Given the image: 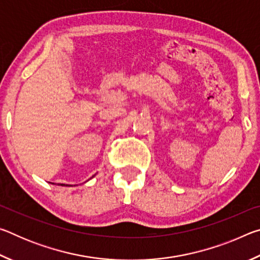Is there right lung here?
<instances>
[{
  "instance_id": "obj_1",
  "label": "right lung",
  "mask_w": 260,
  "mask_h": 260,
  "mask_svg": "<svg viewBox=\"0 0 260 260\" xmlns=\"http://www.w3.org/2000/svg\"><path fill=\"white\" fill-rule=\"evenodd\" d=\"M61 186H65V184H61ZM67 186H68V184H67Z\"/></svg>"
}]
</instances>
